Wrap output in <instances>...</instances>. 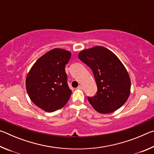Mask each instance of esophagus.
<instances>
[{
  "instance_id": "1",
  "label": "esophagus",
  "mask_w": 154,
  "mask_h": 154,
  "mask_svg": "<svg viewBox=\"0 0 154 154\" xmlns=\"http://www.w3.org/2000/svg\"><path fill=\"white\" fill-rule=\"evenodd\" d=\"M78 89H80V90H82L83 89V86L82 85H79V86H78Z\"/></svg>"
}]
</instances>
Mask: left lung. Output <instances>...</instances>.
I'll list each match as a JSON object with an SVG mask.
<instances>
[{"instance_id":"left-lung-1","label":"left lung","mask_w":154,"mask_h":154,"mask_svg":"<svg viewBox=\"0 0 154 154\" xmlns=\"http://www.w3.org/2000/svg\"><path fill=\"white\" fill-rule=\"evenodd\" d=\"M79 58L92 71L97 85L96 94L88 100L101 113H109L126 102L131 83L126 68L113 52L102 46L85 49Z\"/></svg>"}]
</instances>
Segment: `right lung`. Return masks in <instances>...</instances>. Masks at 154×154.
<instances>
[{
	"instance_id": "obj_1",
	"label": "right lung",
	"mask_w": 154,
	"mask_h": 154,
	"mask_svg": "<svg viewBox=\"0 0 154 154\" xmlns=\"http://www.w3.org/2000/svg\"><path fill=\"white\" fill-rule=\"evenodd\" d=\"M71 52L56 48L37 60L27 75L26 87L33 103L49 113L64 106L72 91L67 83L65 66Z\"/></svg>"
}]
</instances>
